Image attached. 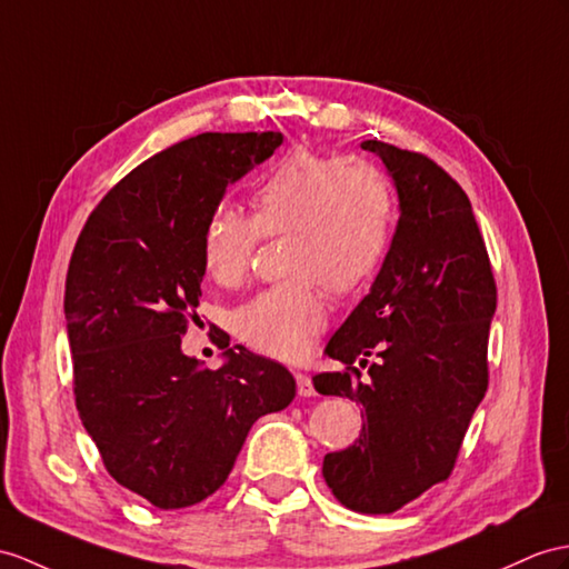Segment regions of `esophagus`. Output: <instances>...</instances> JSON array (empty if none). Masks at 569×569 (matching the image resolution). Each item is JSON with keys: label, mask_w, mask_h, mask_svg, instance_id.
I'll return each mask as SVG.
<instances>
[{"label": "esophagus", "mask_w": 569, "mask_h": 569, "mask_svg": "<svg viewBox=\"0 0 569 569\" xmlns=\"http://www.w3.org/2000/svg\"><path fill=\"white\" fill-rule=\"evenodd\" d=\"M297 377V393L299 396H313L316 393V389H313V381H311V377H307V373H295Z\"/></svg>", "instance_id": "obj_1"}]
</instances>
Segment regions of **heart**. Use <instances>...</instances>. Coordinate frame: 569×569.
Wrapping results in <instances>:
<instances>
[{
    "label": "heart",
    "instance_id": "1",
    "mask_svg": "<svg viewBox=\"0 0 569 569\" xmlns=\"http://www.w3.org/2000/svg\"><path fill=\"white\" fill-rule=\"evenodd\" d=\"M393 229V190L377 163L309 147L289 149L251 190V217L217 207L202 231V266L239 287L260 237H284L292 277L262 289L237 313L239 338L287 362L307 357L328 323L323 284L350 295L379 270Z\"/></svg>",
    "mask_w": 569,
    "mask_h": 569
}]
</instances>
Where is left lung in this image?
<instances>
[{
  "label": "left lung",
  "mask_w": 569,
  "mask_h": 569,
  "mask_svg": "<svg viewBox=\"0 0 569 569\" xmlns=\"http://www.w3.org/2000/svg\"><path fill=\"white\" fill-rule=\"evenodd\" d=\"M362 147L393 176L400 219L371 292L326 348L345 369L313 386L357 400L365 420L352 447L326 456L328 488L359 515H391L445 482L459 459L488 391L497 284L463 188L420 151ZM357 363L370 366L367 380Z\"/></svg>",
  "instance_id": "obj_1"
}]
</instances>
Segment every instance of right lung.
I'll return each mask as SVG.
<instances>
[{"label": "right lung", "mask_w": 569, "mask_h": 569, "mask_svg": "<svg viewBox=\"0 0 569 569\" xmlns=\"http://www.w3.org/2000/svg\"><path fill=\"white\" fill-rule=\"evenodd\" d=\"M280 144V132H202L159 151L93 207L69 260L79 418L110 478L159 509L214 495L248 429L297 393L292 373L246 348L227 350L221 369L180 352L198 318L207 219Z\"/></svg>", "instance_id": "add662e5"}]
</instances>
